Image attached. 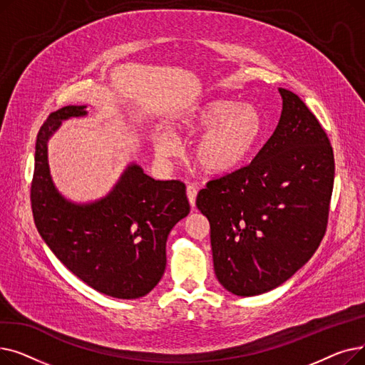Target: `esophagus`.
<instances>
[{
  "label": "esophagus",
  "mask_w": 365,
  "mask_h": 365,
  "mask_svg": "<svg viewBox=\"0 0 365 365\" xmlns=\"http://www.w3.org/2000/svg\"><path fill=\"white\" fill-rule=\"evenodd\" d=\"M186 194H187V200H189L190 205L195 207V200H197V194H198V186H195V185H187Z\"/></svg>",
  "instance_id": "obj_1"
}]
</instances>
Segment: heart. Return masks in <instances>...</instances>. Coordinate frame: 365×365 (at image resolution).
I'll use <instances>...</instances> for the list:
<instances>
[{"label": "heart", "mask_w": 365, "mask_h": 365, "mask_svg": "<svg viewBox=\"0 0 365 365\" xmlns=\"http://www.w3.org/2000/svg\"><path fill=\"white\" fill-rule=\"evenodd\" d=\"M179 127L187 133L204 131L194 148L195 161L202 170L220 175L250 158L262 138L263 120L252 103L212 99L190 108L179 120ZM155 149L161 158L173 157L178 152L176 139L160 131Z\"/></svg>", "instance_id": "1"}]
</instances>
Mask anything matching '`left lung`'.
<instances>
[{"label": "left lung", "instance_id": "8db88e82", "mask_svg": "<svg viewBox=\"0 0 365 365\" xmlns=\"http://www.w3.org/2000/svg\"><path fill=\"white\" fill-rule=\"evenodd\" d=\"M282 112L255 160L201 189L215 272L227 292L257 296L292 278L325 234L334 183L327 133L303 101L279 88Z\"/></svg>", "mask_w": 365, "mask_h": 365}]
</instances>
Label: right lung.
<instances>
[{
  "mask_svg": "<svg viewBox=\"0 0 365 365\" xmlns=\"http://www.w3.org/2000/svg\"><path fill=\"white\" fill-rule=\"evenodd\" d=\"M86 108L56 110L38 131L31 185L34 222L54 256L91 289L139 299L165 271L167 237L190 210L186 186L152 179L133 163L106 197L87 204L68 201L51 180L47 143L62 121L87 115Z\"/></svg>",
  "mask_w": 365,
  "mask_h": 365,
  "instance_id": "obj_1",
  "label": "right lung"
}]
</instances>
